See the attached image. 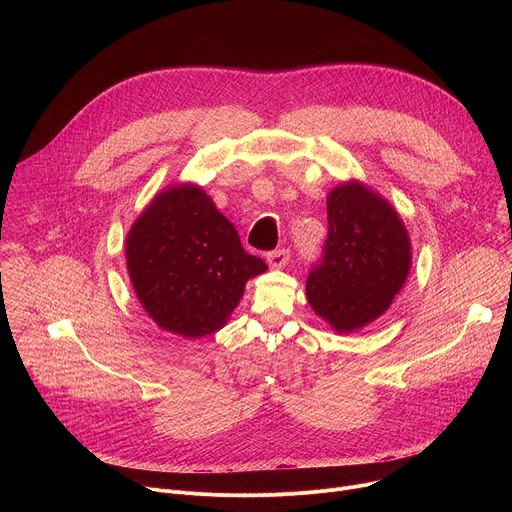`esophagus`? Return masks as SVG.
<instances>
[{"label": "esophagus", "instance_id": "34e87169", "mask_svg": "<svg viewBox=\"0 0 512 512\" xmlns=\"http://www.w3.org/2000/svg\"><path fill=\"white\" fill-rule=\"evenodd\" d=\"M287 261H289V249H275L267 253V263L271 269H281L287 265Z\"/></svg>", "mask_w": 512, "mask_h": 512}]
</instances>
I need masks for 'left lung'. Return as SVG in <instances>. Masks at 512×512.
I'll use <instances>...</instances> for the list:
<instances>
[{"mask_svg": "<svg viewBox=\"0 0 512 512\" xmlns=\"http://www.w3.org/2000/svg\"><path fill=\"white\" fill-rule=\"evenodd\" d=\"M326 206L328 237L306 296L336 332H352L377 320L401 291L411 241L397 210L362 182L336 186Z\"/></svg>", "mask_w": 512, "mask_h": 512, "instance_id": "obj_1", "label": "left lung"}]
</instances>
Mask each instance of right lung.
Masks as SVG:
<instances>
[{"label": "right lung", "instance_id": "add662e5", "mask_svg": "<svg viewBox=\"0 0 512 512\" xmlns=\"http://www.w3.org/2000/svg\"><path fill=\"white\" fill-rule=\"evenodd\" d=\"M125 259L143 310L162 330L184 338L221 330L245 283L267 269L196 184L154 196L127 233Z\"/></svg>", "mask_w": 512, "mask_h": 512}]
</instances>
